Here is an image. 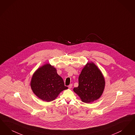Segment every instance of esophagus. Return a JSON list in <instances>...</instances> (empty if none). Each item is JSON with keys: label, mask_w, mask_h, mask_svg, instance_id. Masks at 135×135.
<instances>
[{"label": "esophagus", "mask_w": 135, "mask_h": 135, "mask_svg": "<svg viewBox=\"0 0 135 135\" xmlns=\"http://www.w3.org/2000/svg\"><path fill=\"white\" fill-rule=\"evenodd\" d=\"M72 87H73V85L72 84H70L69 86H68V87L69 89H71V88H72Z\"/></svg>", "instance_id": "obj_1"}]
</instances>
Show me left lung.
<instances>
[{"instance_id": "1", "label": "left lung", "mask_w": 135, "mask_h": 135, "mask_svg": "<svg viewBox=\"0 0 135 135\" xmlns=\"http://www.w3.org/2000/svg\"><path fill=\"white\" fill-rule=\"evenodd\" d=\"M105 85L101 71L92 61L88 62L79 77V86L73 90L82 101L90 103L98 99L102 95Z\"/></svg>"}]
</instances>
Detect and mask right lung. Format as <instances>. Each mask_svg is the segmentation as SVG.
I'll return each instance as SVG.
<instances>
[{"label": "right lung", "instance_id": "right-lung-1", "mask_svg": "<svg viewBox=\"0 0 135 135\" xmlns=\"http://www.w3.org/2000/svg\"><path fill=\"white\" fill-rule=\"evenodd\" d=\"M33 93L40 99L50 102L55 99L62 91L68 89L56 69L49 64L39 68L33 74L30 82Z\"/></svg>", "mask_w": 135, "mask_h": 135}]
</instances>
